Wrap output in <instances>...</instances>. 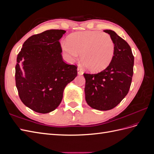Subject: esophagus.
I'll use <instances>...</instances> for the list:
<instances>
[{"mask_svg": "<svg viewBox=\"0 0 154 154\" xmlns=\"http://www.w3.org/2000/svg\"><path fill=\"white\" fill-rule=\"evenodd\" d=\"M77 71H78V74H79V75H82V74H83V72L82 71V69L81 68H80V67H78Z\"/></svg>", "mask_w": 154, "mask_h": 154, "instance_id": "obj_1", "label": "esophagus"}]
</instances>
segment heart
Instances as JSON below:
<instances>
[{"label":"heart","mask_w":154,"mask_h":154,"mask_svg":"<svg viewBox=\"0 0 154 154\" xmlns=\"http://www.w3.org/2000/svg\"><path fill=\"white\" fill-rule=\"evenodd\" d=\"M62 52L69 62H73L80 53L83 63L92 72H99L109 66L115 44L110 36L98 31L76 32L61 42Z\"/></svg>","instance_id":"b5f03b06"}]
</instances>
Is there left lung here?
Here are the masks:
<instances>
[{
	"label": "left lung",
	"instance_id": "1",
	"mask_svg": "<svg viewBox=\"0 0 154 154\" xmlns=\"http://www.w3.org/2000/svg\"><path fill=\"white\" fill-rule=\"evenodd\" d=\"M115 44L114 57L109 66L97 74H83L87 104L92 109L109 110L117 106L129 91L133 76L134 57L128 44L110 29Z\"/></svg>",
	"mask_w": 154,
	"mask_h": 154
}]
</instances>
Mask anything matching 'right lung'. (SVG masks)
Instances as JSON below:
<instances>
[{
	"label": "right lung",
	"mask_w": 154,
	"mask_h": 154,
	"mask_svg": "<svg viewBox=\"0 0 154 154\" xmlns=\"http://www.w3.org/2000/svg\"><path fill=\"white\" fill-rule=\"evenodd\" d=\"M66 31L50 29L27 38L17 58L15 82L22 103L36 112L55 110L77 67L64 62L60 43Z\"/></svg>",
	"instance_id": "obj_1"
}]
</instances>
